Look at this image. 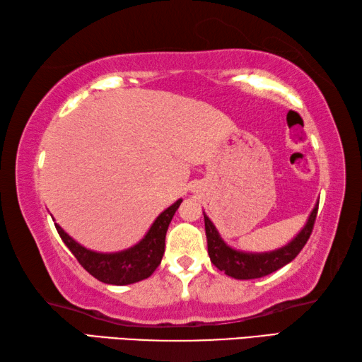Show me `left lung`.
<instances>
[{
  "mask_svg": "<svg viewBox=\"0 0 362 362\" xmlns=\"http://www.w3.org/2000/svg\"><path fill=\"white\" fill-rule=\"evenodd\" d=\"M316 214H318V204L315 205L313 211L310 213L308 221L303 226V229L288 245L281 246V248L267 252H245L230 248L221 238L218 229L214 227L210 218L204 213L208 255H210L211 262L221 272H224L226 275L232 278H237V280H252V278L270 275L278 269L289 264L302 251L303 246L308 242L310 235H312Z\"/></svg>",
  "mask_w": 362,
  "mask_h": 362,
  "instance_id": "left-lung-1",
  "label": "left lung"
}]
</instances>
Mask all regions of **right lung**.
<instances>
[{"label":"right lung","mask_w":362,"mask_h":362,"mask_svg":"<svg viewBox=\"0 0 362 362\" xmlns=\"http://www.w3.org/2000/svg\"><path fill=\"white\" fill-rule=\"evenodd\" d=\"M181 202V199L176 200L173 205L158 214L141 242L119 252H97L87 250L69 237L59 224H55V229L63 243L68 246L88 274L106 284L124 286V284L146 280L154 274L165 252V235H167L168 226Z\"/></svg>","instance_id":"add662e5"}]
</instances>
